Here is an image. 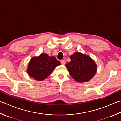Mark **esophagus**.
<instances>
[{
	"mask_svg": "<svg viewBox=\"0 0 121 121\" xmlns=\"http://www.w3.org/2000/svg\"><path fill=\"white\" fill-rule=\"evenodd\" d=\"M60 62L62 65H65V61L64 60H61Z\"/></svg>",
	"mask_w": 121,
	"mask_h": 121,
	"instance_id": "esophagus-1",
	"label": "esophagus"
}]
</instances>
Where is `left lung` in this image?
Returning a JSON list of instances; mask_svg holds the SVG:
<instances>
[{"instance_id":"1","label":"left lung","mask_w":121,"mask_h":121,"mask_svg":"<svg viewBox=\"0 0 121 121\" xmlns=\"http://www.w3.org/2000/svg\"><path fill=\"white\" fill-rule=\"evenodd\" d=\"M70 58L71 60L66 66L76 81L81 83L88 81L96 74V64L88 56L78 52L70 56Z\"/></svg>"}]
</instances>
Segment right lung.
Wrapping results in <instances>:
<instances>
[{"mask_svg": "<svg viewBox=\"0 0 121 121\" xmlns=\"http://www.w3.org/2000/svg\"><path fill=\"white\" fill-rule=\"evenodd\" d=\"M60 65V62L55 57H49L46 54H42L38 57L31 59L27 73L36 80L43 81L51 74L55 68Z\"/></svg>", "mask_w": 121, "mask_h": 121, "instance_id": "add662e5", "label": "right lung"}]
</instances>
